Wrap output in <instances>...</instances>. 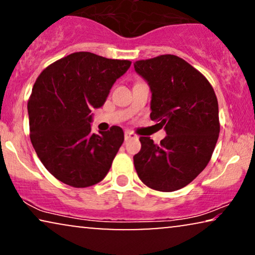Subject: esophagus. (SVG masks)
Here are the masks:
<instances>
[{
  "instance_id": "obj_1",
  "label": "esophagus",
  "mask_w": 255,
  "mask_h": 255,
  "mask_svg": "<svg viewBox=\"0 0 255 255\" xmlns=\"http://www.w3.org/2000/svg\"><path fill=\"white\" fill-rule=\"evenodd\" d=\"M124 137H125V140H128V139H131V138H137V135H135L133 132H131V131H125Z\"/></svg>"
}]
</instances>
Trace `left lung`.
Masks as SVG:
<instances>
[{
  "label": "left lung",
  "mask_w": 255,
  "mask_h": 255,
  "mask_svg": "<svg viewBox=\"0 0 255 255\" xmlns=\"http://www.w3.org/2000/svg\"><path fill=\"white\" fill-rule=\"evenodd\" d=\"M134 71L151 89V120L167 134L160 145L140 137L134 168L152 189H181L207 167L217 142L221 127L214 88L197 69L173 54L135 61Z\"/></svg>",
  "instance_id": "8db88e82"
}]
</instances>
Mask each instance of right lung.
I'll return each instance as SVG.
<instances>
[{
	"mask_svg": "<svg viewBox=\"0 0 255 255\" xmlns=\"http://www.w3.org/2000/svg\"><path fill=\"white\" fill-rule=\"evenodd\" d=\"M128 60L75 52L53 62L34 82L29 102L30 139L48 172L71 187L102 181L124 141L120 127L93 133L92 110L107 101Z\"/></svg>",
	"mask_w": 255,
	"mask_h": 255,
	"instance_id": "1",
	"label": "right lung"
}]
</instances>
